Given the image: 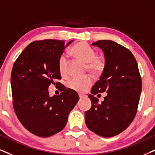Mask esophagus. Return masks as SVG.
<instances>
[{
  "label": "esophagus",
  "mask_w": 155,
  "mask_h": 155,
  "mask_svg": "<svg viewBox=\"0 0 155 155\" xmlns=\"http://www.w3.org/2000/svg\"><path fill=\"white\" fill-rule=\"evenodd\" d=\"M84 97H85V95H83V94H79V98H80V99L83 98H84Z\"/></svg>",
  "instance_id": "esophagus-1"
}]
</instances>
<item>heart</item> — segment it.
<instances>
[{"instance_id":"1","label":"heart","mask_w":155,"mask_h":155,"mask_svg":"<svg viewBox=\"0 0 155 155\" xmlns=\"http://www.w3.org/2000/svg\"><path fill=\"white\" fill-rule=\"evenodd\" d=\"M71 54L85 63H87V68L93 75L99 76L105 68L103 59L96 57V53L91 46L85 42H79L71 48ZM59 70L62 75L68 74V62L65 55L62 54L58 60ZM93 85V79L89 76L84 78H72L68 82V87L72 91L79 93L85 92Z\"/></svg>"}]
</instances>
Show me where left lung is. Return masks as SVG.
<instances>
[{
  "label": "left lung",
  "instance_id": "left-lung-1",
  "mask_svg": "<svg viewBox=\"0 0 155 155\" xmlns=\"http://www.w3.org/2000/svg\"><path fill=\"white\" fill-rule=\"evenodd\" d=\"M92 45L104 51L106 61L100 80L92 87V95H88L92 106L85 113V124L99 136L114 137L125 130L136 116L142 78L129 49L110 40H99ZM104 92L108 95L99 104L94 95Z\"/></svg>",
  "mask_w": 155,
  "mask_h": 155
}]
</instances>
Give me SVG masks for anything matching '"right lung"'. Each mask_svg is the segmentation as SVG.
<instances>
[{
    "instance_id": "right-lung-1",
    "label": "right lung",
    "mask_w": 155,
    "mask_h": 155,
    "mask_svg": "<svg viewBox=\"0 0 155 155\" xmlns=\"http://www.w3.org/2000/svg\"><path fill=\"white\" fill-rule=\"evenodd\" d=\"M64 48L61 40L34 41L13 64L11 84L14 111L22 125L38 137H49L62 131L79 100L75 91L58 82V60ZM51 84L60 87V95L49 96Z\"/></svg>"
}]
</instances>
